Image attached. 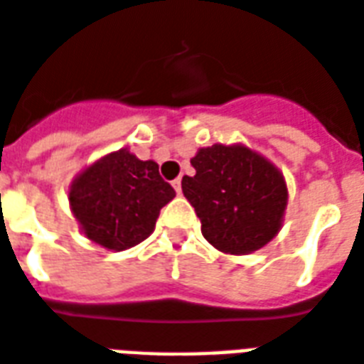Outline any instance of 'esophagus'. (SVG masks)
<instances>
[{"label":"esophagus","mask_w":364,"mask_h":364,"mask_svg":"<svg viewBox=\"0 0 364 364\" xmlns=\"http://www.w3.org/2000/svg\"><path fill=\"white\" fill-rule=\"evenodd\" d=\"M172 186H174V190H176V193L182 192V178L172 180Z\"/></svg>","instance_id":"34e87169"}]
</instances>
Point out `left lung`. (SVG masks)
Instances as JSON below:
<instances>
[{"mask_svg":"<svg viewBox=\"0 0 364 364\" xmlns=\"http://www.w3.org/2000/svg\"><path fill=\"white\" fill-rule=\"evenodd\" d=\"M192 166L196 174L182 178V192L217 250L250 254L279 232L287 184L264 156L217 143L198 151Z\"/></svg>","mask_w":364,"mask_h":364,"instance_id":"1","label":"left lung"}]
</instances>
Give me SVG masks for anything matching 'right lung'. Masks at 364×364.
Wrapping results in <instances>:
<instances>
[{
    "label": "right lung",
    "mask_w": 364,
    "mask_h": 364,
    "mask_svg": "<svg viewBox=\"0 0 364 364\" xmlns=\"http://www.w3.org/2000/svg\"><path fill=\"white\" fill-rule=\"evenodd\" d=\"M176 196L155 161L122 149L106 155L71 184V211L85 237L108 250H126L149 237L161 209Z\"/></svg>",
    "instance_id": "1"
}]
</instances>
